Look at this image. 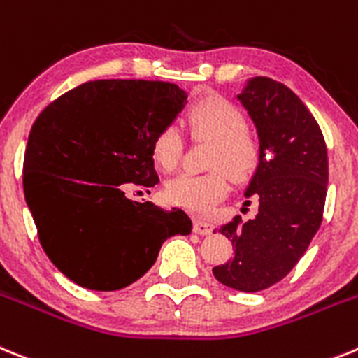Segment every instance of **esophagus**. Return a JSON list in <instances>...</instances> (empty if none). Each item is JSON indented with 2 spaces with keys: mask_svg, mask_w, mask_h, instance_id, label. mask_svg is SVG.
Masks as SVG:
<instances>
[{
  "mask_svg": "<svg viewBox=\"0 0 358 358\" xmlns=\"http://www.w3.org/2000/svg\"><path fill=\"white\" fill-rule=\"evenodd\" d=\"M194 231L198 235H210L212 234V224L201 219H194Z\"/></svg>",
  "mask_w": 358,
  "mask_h": 358,
  "instance_id": "esophagus-1",
  "label": "esophagus"
}]
</instances>
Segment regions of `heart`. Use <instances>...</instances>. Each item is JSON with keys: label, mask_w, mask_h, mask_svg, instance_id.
Segmentation results:
<instances>
[{"label": "heart", "mask_w": 358, "mask_h": 358, "mask_svg": "<svg viewBox=\"0 0 358 358\" xmlns=\"http://www.w3.org/2000/svg\"><path fill=\"white\" fill-rule=\"evenodd\" d=\"M185 127L196 139L210 141L208 167H217L205 175L182 173L166 183V199L194 214H208L228 191L227 175L241 182L253 175L260 162V144L246 130V117L234 103L221 96H205L185 114ZM182 141L175 127H166L155 135L151 157L164 171L178 164ZM219 166H223L219 170Z\"/></svg>", "instance_id": "b5f03b06"}]
</instances>
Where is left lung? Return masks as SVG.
Segmentation results:
<instances>
[{
	"mask_svg": "<svg viewBox=\"0 0 358 358\" xmlns=\"http://www.w3.org/2000/svg\"><path fill=\"white\" fill-rule=\"evenodd\" d=\"M237 101L259 135L260 162L244 191L257 199L259 212L219 228L231 239L234 259L212 273L227 287L257 292L287 276L320 230L328 157L320 124L283 83L250 78Z\"/></svg>",
	"mask_w": 358,
	"mask_h": 358,
	"instance_id": "obj_1",
	"label": "left lung"
}]
</instances>
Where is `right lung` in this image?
I'll use <instances>...</instances> for the list:
<instances>
[{"label":"right lung","instance_id":"add662e5","mask_svg":"<svg viewBox=\"0 0 358 358\" xmlns=\"http://www.w3.org/2000/svg\"><path fill=\"white\" fill-rule=\"evenodd\" d=\"M185 105L175 83L110 78L71 89L38 115L24 153V198L46 255L67 278L117 291L155 264L164 241L191 234L182 208L124 196L159 183L151 144Z\"/></svg>","mask_w":358,"mask_h":358}]
</instances>
